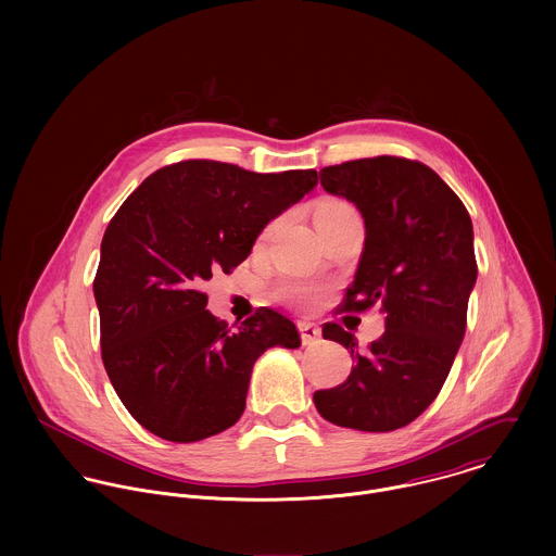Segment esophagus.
Here are the masks:
<instances>
[{
	"mask_svg": "<svg viewBox=\"0 0 556 556\" xmlns=\"http://www.w3.org/2000/svg\"><path fill=\"white\" fill-rule=\"evenodd\" d=\"M298 329H300V336H302L304 344H315L318 338H320V327L315 325V323H311V320H300Z\"/></svg>",
	"mask_w": 556,
	"mask_h": 556,
	"instance_id": "1",
	"label": "esophagus"
}]
</instances>
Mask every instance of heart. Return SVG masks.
Wrapping results in <instances>:
<instances>
[{"mask_svg": "<svg viewBox=\"0 0 556 556\" xmlns=\"http://www.w3.org/2000/svg\"><path fill=\"white\" fill-rule=\"evenodd\" d=\"M357 216V212L344 203V201H338V199H327L323 203H318L317 212H315V223H317V229H327V227H333L346 218H353ZM280 295L295 304V306H302V308H311L317 304V291L308 285H285L280 289Z\"/></svg>", "mask_w": 556, "mask_h": 556, "instance_id": "b5f03b06", "label": "heart"}]
</instances>
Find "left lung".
<instances>
[{
    "mask_svg": "<svg viewBox=\"0 0 556 556\" xmlns=\"http://www.w3.org/2000/svg\"><path fill=\"white\" fill-rule=\"evenodd\" d=\"M318 177L323 190L359 210L366 229L342 311L379 304L386 331L359 353L351 331L325 323L323 338L346 346L355 366L342 386L315 392V404L336 426L397 430L432 404L465 338L477 280L471 216L421 162L351 160Z\"/></svg>",
    "mask_w": 556,
    "mask_h": 556,
    "instance_id": "1",
    "label": "left lung"
}]
</instances>
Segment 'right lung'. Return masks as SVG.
<instances>
[{"mask_svg": "<svg viewBox=\"0 0 556 556\" xmlns=\"http://www.w3.org/2000/svg\"><path fill=\"white\" fill-rule=\"evenodd\" d=\"M317 186V170L252 173L186 160L152 173L100 243L93 298L106 375L152 434L192 443L231 428L254 362L302 344L291 318L261 308L236 331L207 306L203 282L248 258L261 231Z\"/></svg>", "mask_w": 556, "mask_h": 556, "instance_id": "obj_1", "label": "right lung"}]
</instances>
